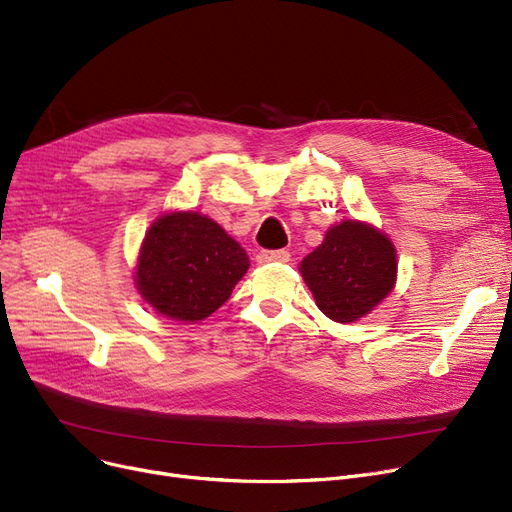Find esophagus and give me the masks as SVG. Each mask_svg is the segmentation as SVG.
Returning <instances> with one entry per match:
<instances>
[{"mask_svg":"<svg viewBox=\"0 0 512 512\" xmlns=\"http://www.w3.org/2000/svg\"><path fill=\"white\" fill-rule=\"evenodd\" d=\"M290 261V253L286 249L280 251H259L257 253V263L259 265H267V263H288Z\"/></svg>","mask_w":512,"mask_h":512,"instance_id":"obj_1","label":"esophagus"}]
</instances>
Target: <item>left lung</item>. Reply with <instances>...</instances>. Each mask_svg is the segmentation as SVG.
<instances>
[{
    "label": "left lung",
    "mask_w": 512,
    "mask_h": 512,
    "mask_svg": "<svg viewBox=\"0 0 512 512\" xmlns=\"http://www.w3.org/2000/svg\"><path fill=\"white\" fill-rule=\"evenodd\" d=\"M299 270L319 311L338 324H353L394 290L398 261L394 242L382 230L342 220L301 261Z\"/></svg>",
    "instance_id": "obj_1"
}]
</instances>
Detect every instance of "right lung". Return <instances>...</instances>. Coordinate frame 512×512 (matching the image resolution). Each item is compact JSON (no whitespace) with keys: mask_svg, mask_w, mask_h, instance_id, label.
<instances>
[{"mask_svg":"<svg viewBox=\"0 0 512 512\" xmlns=\"http://www.w3.org/2000/svg\"><path fill=\"white\" fill-rule=\"evenodd\" d=\"M249 270V255L207 215L170 211L145 232L134 284L147 305L195 324L220 309Z\"/></svg>","mask_w":512,"mask_h":512,"instance_id":"obj_1","label":"right lung"}]
</instances>
